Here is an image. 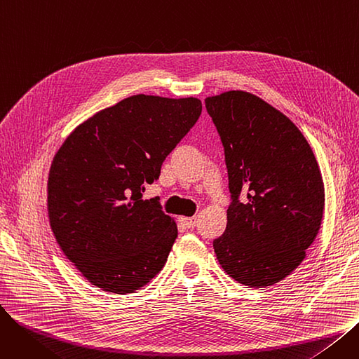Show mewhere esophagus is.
Here are the masks:
<instances>
[{"label": "esophagus", "mask_w": 359, "mask_h": 359, "mask_svg": "<svg viewBox=\"0 0 359 359\" xmlns=\"http://www.w3.org/2000/svg\"><path fill=\"white\" fill-rule=\"evenodd\" d=\"M180 221L186 225L187 229H194L196 225V217H180Z\"/></svg>", "instance_id": "34e87169"}]
</instances>
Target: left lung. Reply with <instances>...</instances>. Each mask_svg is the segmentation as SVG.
I'll use <instances>...</instances> for the list:
<instances>
[{
  "mask_svg": "<svg viewBox=\"0 0 359 359\" xmlns=\"http://www.w3.org/2000/svg\"><path fill=\"white\" fill-rule=\"evenodd\" d=\"M205 106L224 145L233 199L227 229L214 240L217 259L241 285H275L299 266L322 225L317 160L291 119L252 93L225 91Z\"/></svg>",
  "mask_w": 359,
  "mask_h": 359,
  "instance_id": "obj_1",
  "label": "left lung"
}]
</instances>
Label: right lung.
<instances>
[{"mask_svg": "<svg viewBox=\"0 0 359 359\" xmlns=\"http://www.w3.org/2000/svg\"><path fill=\"white\" fill-rule=\"evenodd\" d=\"M195 97L137 94L75 128L55 154L48 214L64 255L102 291L130 294L165 265L177 225L145 183L201 116Z\"/></svg>", "mask_w": 359, "mask_h": 359, "instance_id": "1", "label": "right lung"}]
</instances>
